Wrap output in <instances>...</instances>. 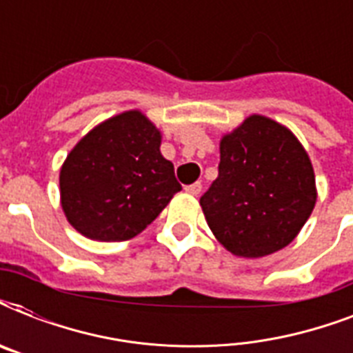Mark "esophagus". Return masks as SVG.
<instances>
[{
	"label": "esophagus",
	"mask_w": 353,
	"mask_h": 353,
	"mask_svg": "<svg viewBox=\"0 0 353 353\" xmlns=\"http://www.w3.org/2000/svg\"><path fill=\"white\" fill-rule=\"evenodd\" d=\"M185 190H187L188 194H192V196H198V194L201 192V183H192V185L185 187Z\"/></svg>",
	"instance_id": "obj_1"
}]
</instances>
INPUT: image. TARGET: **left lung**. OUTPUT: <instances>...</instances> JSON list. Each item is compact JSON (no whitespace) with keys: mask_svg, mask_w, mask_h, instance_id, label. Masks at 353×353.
Instances as JSON below:
<instances>
[{"mask_svg":"<svg viewBox=\"0 0 353 353\" xmlns=\"http://www.w3.org/2000/svg\"><path fill=\"white\" fill-rule=\"evenodd\" d=\"M315 201L312 161L299 139L273 119L251 115L221 137L218 177L199 205L227 251L260 258L295 240Z\"/></svg>","mask_w":353,"mask_h":353,"instance_id":"left-lung-1","label":"left lung"}]
</instances>
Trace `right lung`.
<instances>
[{
	"mask_svg": "<svg viewBox=\"0 0 353 353\" xmlns=\"http://www.w3.org/2000/svg\"><path fill=\"white\" fill-rule=\"evenodd\" d=\"M159 146L161 132L139 110L119 113L80 139L60 170L69 223L99 241L143 232L181 190Z\"/></svg>",
	"mask_w": 353,
	"mask_h": 353,
	"instance_id": "right-lung-1",
	"label": "right lung"
}]
</instances>
